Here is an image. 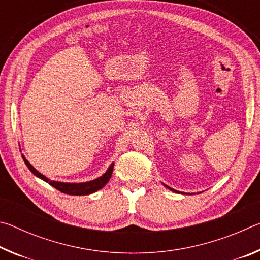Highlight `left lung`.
<instances>
[{"label": "left lung", "instance_id": "1", "mask_svg": "<svg viewBox=\"0 0 260 260\" xmlns=\"http://www.w3.org/2000/svg\"><path fill=\"white\" fill-rule=\"evenodd\" d=\"M166 187H167V188H169V189H170V190H172V191H175V192H179V191H177V190H174V189H173V188H170L169 186H166Z\"/></svg>", "mask_w": 260, "mask_h": 260}]
</instances>
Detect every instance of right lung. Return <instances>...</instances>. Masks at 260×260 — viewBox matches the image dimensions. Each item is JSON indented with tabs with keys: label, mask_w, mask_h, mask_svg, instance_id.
Instances as JSON below:
<instances>
[{
	"label": "right lung",
	"mask_w": 260,
	"mask_h": 260,
	"mask_svg": "<svg viewBox=\"0 0 260 260\" xmlns=\"http://www.w3.org/2000/svg\"><path fill=\"white\" fill-rule=\"evenodd\" d=\"M23 159L25 161L26 166L28 167L30 172H32L34 175H37L38 178L42 179L43 181H46L52 186L54 188H56L57 190H59L64 193H68V195H89V193H93L95 191L100 190L102 189L105 184L108 183V181L111 178L112 171H113V162L108 169L107 172H105L102 177H100L98 179L93 180V181H88V182H81V183H69V182H58V181H52V180H49L48 178H46L45 175L41 174L40 172H38L34 167L29 164V161L26 159V158L23 156Z\"/></svg>",
	"instance_id": "1"
}]
</instances>
